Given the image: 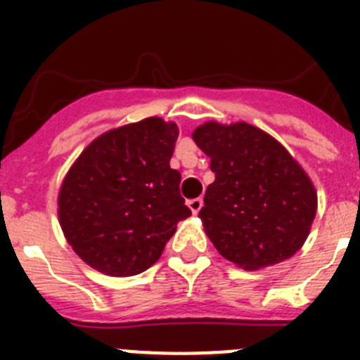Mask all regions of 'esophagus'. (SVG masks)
Wrapping results in <instances>:
<instances>
[{"mask_svg": "<svg viewBox=\"0 0 360 360\" xmlns=\"http://www.w3.org/2000/svg\"><path fill=\"white\" fill-rule=\"evenodd\" d=\"M187 205H189V209L193 211V214H198L200 209H202V205H203V200L202 198L189 200V202H187Z\"/></svg>", "mask_w": 360, "mask_h": 360, "instance_id": "34e87169", "label": "esophagus"}]
</instances>
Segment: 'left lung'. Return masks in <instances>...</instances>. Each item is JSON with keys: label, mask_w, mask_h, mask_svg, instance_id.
I'll use <instances>...</instances> for the list:
<instances>
[{"label": "left lung", "mask_w": 360, "mask_h": 360, "mask_svg": "<svg viewBox=\"0 0 360 360\" xmlns=\"http://www.w3.org/2000/svg\"><path fill=\"white\" fill-rule=\"evenodd\" d=\"M193 139L214 173L198 216L216 250L247 270L294 256L316 218L317 195L290 153L247 122H207Z\"/></svg>", "instance_id": "obj_1"}]
</instances>
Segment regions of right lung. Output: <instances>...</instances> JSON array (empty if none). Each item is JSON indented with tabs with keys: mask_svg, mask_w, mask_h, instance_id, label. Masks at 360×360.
<instances>
[{
	"mask_svg": "<svg viewBox=\"0 0 360 360\" xmlns=\"http://www.w3.org/2000/svg\"><path fill=\"white\" fill-rule=\"evenodd\" d=\"M178 128L158 117L95 139L59 191V221L82 262L108 276L141 274L158 262L191 216L171 169Z\"/></svg>",
	"mask_w": 360,
	"mask_h": 360,
	"instance_id": "add662e5",
	"label": "right lung"
}]
</instances>
